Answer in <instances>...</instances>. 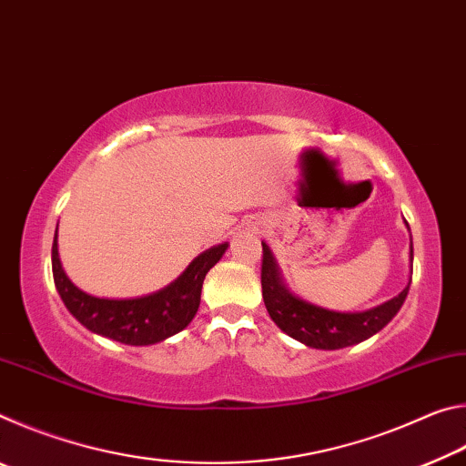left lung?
<instances>
[{"label": "left lung", "instance_id": "8db88e82", "mask_svg": "<svg viewBox=\"0 0 466 466\" xmlns=\"http://www.w3.org/2000/svg\"><path fill=\"white\" fill-rule=\"evenodd\" d=\"M413 261V242H411ZM261 286L267 312L283 333L294 337L296 341L314 347V350H341L366 341L378 330L384 329L400 310L409 294V286L376 309L364 312H335L314 306L283 286L278 263L271 250L263 242V265H261Z\"/></svg>", "mask_w": 466, "mask_h": 466}]
</instances>
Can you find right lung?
<instances>
[{
  "label": "right lung",
  "mask_w": 466,
  "mask_h": 466,
  "mask_svg": "<svg viewBox=\"0 0 466 466\" xmlns=\"http://www.w3.org/2000/svg\"><path fill=\"white\" fill-rule=\"evenodd\" d=\"M226 248L228 242L201 252L170 286L160 291L131 299H108L86 294L69 281L59 261L55 234L51 248L53 279L67 310L92 333L125 345H154L177 335L193 320L201 302L205 275L222 258Z\"/></svg>",
  "instance_id": "obj_1"
}]
</instances>
